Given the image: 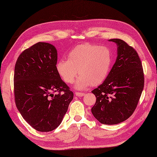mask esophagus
I'll use <instances>...</instances> for the list:
<instances>
[{"instance_id":"esophagus-1","label":"esophagus","mask_w":157,"mask_h":157,"mask_svg":"<svg viewBox=\"0 0 157 157\" xmlns=\"http://www.w3.org/2000/svg\"><path fill=\"white\" fill-rule=\"evenodd\" d=\"M75 96H84V94H85V93L84 92H75Z\"/></svg>"}]
</instances>
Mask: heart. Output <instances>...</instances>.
I'll return each instance as SVG.
<instances>
[{
	"mask_svg": "<svg viewBox=\"0 0 157 157\" xmlns=\"http://www.w3.org/2000/svg\"><path fill=\"white\" fill-rule=\"evenodd\" d=\"M67 59L56 63V70L68 84L74 82L78 74L80 75L75 85L78 89L102 84L107 78L113 63L112 52L108 47L90 43L76 46L69 52Z\"/></svg>",
	"mask_w": 157,
	"mask_h": 157,
	"instance_id": "1",
	"label": "heart"
}]
</instances>
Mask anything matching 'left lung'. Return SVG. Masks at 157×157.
<instances>
[{"label": "left lung", "mask_w": 157, "mask_h": 157, "mask_svg": "<svg viewBox=\"0 0 157 157\" xmlns=\"http://www.w3.org/2000/svg\"><path fill=\"white\" fill-rule=\"evenodd\" d=\"M117 45V57L107 78L92 92L96 98L91 111L102 124L125 121L136 109L144 85V75L138 52L121 39H111Z\"/></svg>", "instance_id": "1"}]
</instances>
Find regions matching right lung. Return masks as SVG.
<instances>
[{"label":"right lung","instance_id":"obj_1","mask_svg":"<svg viewBox=\"0 0 157 157\" xmlns=\"http://www.w3.org/2000/svg\"><path fill=\"white\" fill-rule=\"evenodd\" d=\"M57 51L38 42L23 51L14 71V96L23 118L36 130L51 132L61 124L73 93L56 70Z\"/></svg>","mask_w":157,"mask_h":157}]
</instances>
